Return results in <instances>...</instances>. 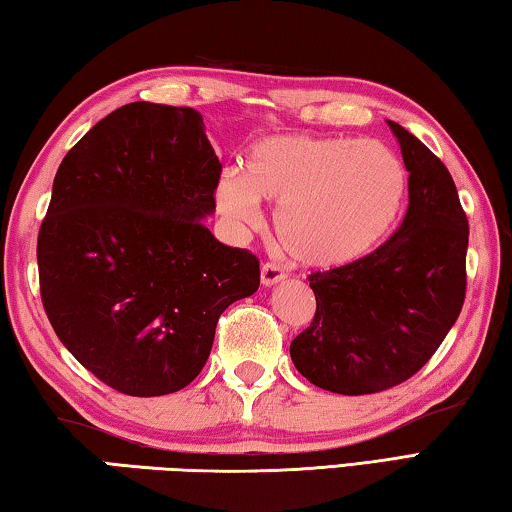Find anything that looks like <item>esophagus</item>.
Masks as SVG:
<instances>
[{"mask_svg":"<svg viewBox=\"0 0 512 512\" xmlns=\"http://www.w3.org/2000/svg\"><path fill=\"white\" fill-rule=\"evenodd\" d=\"M284 277H287V271H284L282 264H277V262L262 264V284H266V287L277 284L280 280H284Z\"/></svg>","mask_w":512,"mask_h":512,"instance_id":"esophagus-1","label":"esophagus"}]
</instances>
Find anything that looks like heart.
Wrapping results in <instances>:
<instances>
[{
	"label": "heart",
	"mask_w": 512,
	"mask_h": 512,
	"mask_svg": "<svg viewBox=\"0 0 512 512\" xmlns=\"http://www.w3.org/2000/svg\"><path fill=\"white\" fill-rule=\"evenodd\" d=\"M406 173L375 140L275 135L259 140L241 171L216 185L219 212L235 225L259 223V201L275 203L282 246L309 266H345L375 250L400 216Z\"/></svg>",
	"instance_id": "heart-1"
}]
</instances>
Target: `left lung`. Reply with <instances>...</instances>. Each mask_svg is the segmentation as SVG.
Segmentation results:
<instances>
[{
	"mask_svg": "<svg viewBox=\"0 0 512 512\" xmlns=\"http://www.w3.org/2000/svg\"><path fill=\"white\" fill-rule=\"evenodd\" d=\"M409 207L391 237L357 262L311 273V325L291 341L302 377L325 391L368 395L413 377L463 309L467 216L443 162L395 121Z\"/></svg>",
	"mask_w": 512,
	"mask_h": 512,
	"instance_id": "obj_1",
	"label": "left lung"
}]
</instances>
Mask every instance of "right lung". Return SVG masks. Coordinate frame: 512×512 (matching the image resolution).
Returning a JSON list of instances; mask_svg holds the SVG:
<instances>
[{"label": "right lung", "mask_w": 512, "mask_h": 512, "mask_svg": "<svg viewBox=\"0 0 512 512\" xmlns=\"http://www.w3.org/2000/svg\"><path fill=\"white\" fill-rule=\"evenodd\" d=\"M201 112L135 101L60 162L38 232L42 307L81 366L133 397L176 393L216 320L259 287V259L216 241L221 162Z\"/></svg>", "instance_id": "add662e5"}]
</instances>
